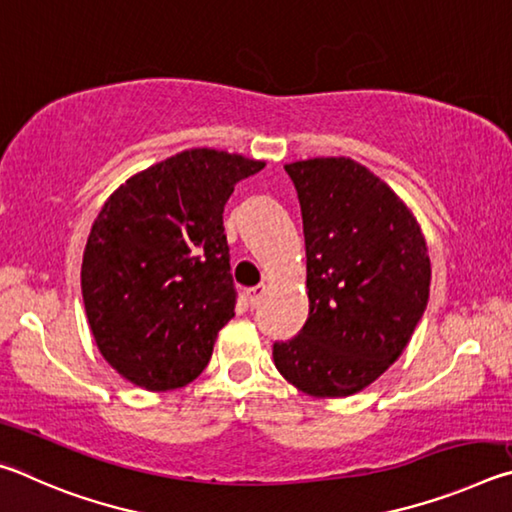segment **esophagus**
I'll list each match as a JSON object with an SVG mask.
<instances>
[{"instance_id":"obj_1","label":"esophagus","mask_w":512,"mask_h":512,"mask_svg":"<svg viewBox=\"0 0 512 512\" xmlns=\"http://www.w3.org/2000/svg\"><path fill=\"white\" fill-rule=\"evenodd\" d=\"M264 291H266V284H257V287L248 289V291H246L248 305H250V307H257L259 300H262V296H264Z\"/></svg>"}]
</instances>
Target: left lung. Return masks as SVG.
<instances>
[{"instance_id":"left-lung-1","label":"left lung","mask_w":512,"mask_h":512,"mask_svg":"<svg viewBox=\"0 0 512 512\" xmlns=\"http://www.w3.org/2000/svg\"><path fill=\"white\" fill-rule=\"evenodd\" d=\"M284 171L302 212L309 318L273 343L275 368L307 395H352L400 357L427 309V244L393 189L359 162L314 158Z\"/></svg>"}]
</instances>
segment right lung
<instances>
[{"label": "right lung", "instance_id": "obj_1", "mask_svg": "<svg viewBox=\"0 0 512 512\" xmlns=\"http://www.w3.org/2000/svg\"><path fill=\"white\" fill-rule=\"evenodd\" d=\"M264 162L192 149L137 173L112 194L83 253L85 314L99 350L146 391L194 381L237 289L223 207Z\"/></svg>", "mask_w": 512, "mask_h": 512}]
</instances>
